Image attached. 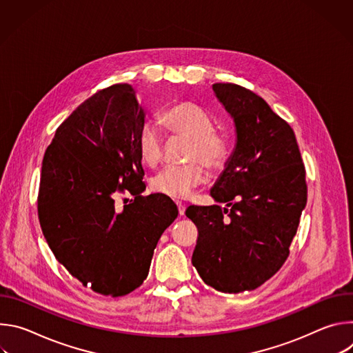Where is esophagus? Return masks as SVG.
Returning a JSON list of instances; mask_svg holds the SVG:
<instances>
[{
    "label": "esophagus",
    "mask_w": 353,
    "mask_h": 353,
    "mask_svg": "<svg viewBox=\"0 0 353 353\" xmlns=\"http://www.w3.org/2000/svg\"><path fill=\"white\" fill-rule=\"evenodd\" d=\"M177 208H179V214H180V215H184L185 207H184L181 203H177Z\"/></svg>",
    "instance_id": "obj_1"
}]
</instances>
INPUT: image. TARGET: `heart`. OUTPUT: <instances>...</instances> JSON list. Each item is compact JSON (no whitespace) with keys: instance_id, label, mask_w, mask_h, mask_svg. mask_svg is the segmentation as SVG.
I'll list each match as a JSON object with an SVG mask.
<instances>
[{"instance_id":"obj_1","label":"heart","mask_w":353,"mask_h":353,"mask_svg":"<svg viewBox=\"0 0 353 353\" xmlns=\"http://www.w3.org/2000/svg\"><path fill=\"white\" fill-rule=\"evenodd\" d=\"M159 123L170 132L191 141L187 152L188 161H199L208 168L223 163L228 154V141L222 134L214 131V119L204 109L194 103H180L166 110ZM137 143L145 165L157 166L161 162L163 137L155 124L146 123L142 125ZM204 181L205 170L203 165L191 162L183 166H165L154 176L150 187L172 198H185Z\"/></svg>"}]
</instances>
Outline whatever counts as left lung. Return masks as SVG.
<instances>
[{"instance_id": "obj_1", "label": "left lung", "mask_w": 353, "mask_h": 353, "mask_svg": "<svg viewBox=\"0 0 353 353\" xmlns=\"http://www.w3.org/2000/svg\"><path fill=\"white\" fill-rule=\"evenodd\" d=\"M212 89L236 127V145L211 188L219 205L187 208L198 239L191 263L223 293L261 286L283 265L307 203L306 170L290 125L234 83Z\"/></svg>"}]
</instances>
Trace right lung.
I'll return each mask as SVG.
<instances>
[{"mask_svg": "<svg viewBox=\"0 0 353 353\" xmlns=\"http://www.w3.org/2000/svg\"><path fill=\"white\" fill-rule=\"evenodd\" d=\"M143 124L134 88L109 86L72 112L43 158L37 212L46 241L72 276L105 296L142 285L162 233L179 215L166 195H141ZM124 189L134 199L117 212L114 196Z\"/></svg>", "mask_w": 353, "mask_h": 353, "instance_id": "right-lung-1", "label": "right lung"}]
</instances>
